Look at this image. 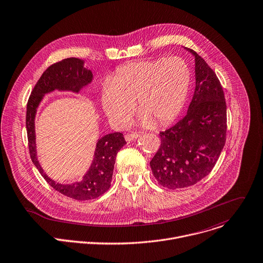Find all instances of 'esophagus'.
Here are the masks:
<instances>
[{"label":"esophagus","mask_w":263,"mask_h":263,"mask_svg":"<svg viewBox=\"0 0 263 263\" xmlns=\"http://www.w3.org/2000/svg\"><path fill=\"white\" fill-rule=\"evenodd\" d=\"M138 136H139V133H138V132H132V133H129V134L125 135V139H126L128 142H130V141L136 139Z\"/></svg>","instance_id":"1"}]
</instances>
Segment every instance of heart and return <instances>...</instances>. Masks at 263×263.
<instances>
[{"label":"heart","instance_id":"heart-1","mask_svg":"<svg viewBox=\"0 0 263 263\" xmlns=\"http://www.w3.org/2000/svg\"><path fill=\"white\" fill-rule=\"evenodd\" d=\"M190 82V69L178 57L130 63L120 67L104 85L102 107L110 120L124 125L135 104L143 125L161 127L183 109Z\"/></svg>","mask_w":263,"mask_h":263}]
</instances>
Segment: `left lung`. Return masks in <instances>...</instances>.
Masks as SVG:
<instances>
[{
    "label": "left lung",
    "mask_w": 263,
    "mask_h": 263,
    "mask_svg": "<svg viewBox=\"0 0 263 263\" xmlns=\"http://www.w3.org/2000/svg\"><path fill=\"white\" fill-rule=\"evenodd\" d=\"M195 91L187 115L160 132L161 145L149 162L158 183L174 190L195 185L213 170L227 130L223 87L214 70L194 50Z\"/></svg>",
    "instance_id": "obj_1"
}]
</instances>
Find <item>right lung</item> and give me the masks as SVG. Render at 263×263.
<instances>
[{"instance_id": "obj_1", "label": "right lung", "mask_w": 263, "mask_h": 263, "mask_svg": "<svg viewBox=\"0 0 263 263\" xmlns=\"http://www.w3.org/2000/svg\"><path fill=\"white\" fill-rule=\"evenodd\" d=\"M80 59L69 58L49 66L41 75L27 104L26 126L29 141V151L34 165L44 180L61 194L76 199L90 200L104 194L109 188L118 152L126 144L122 133L115 132L100 138L97 142L93 163L81 182L63 185L55 183L44 173L39 164L36 153L35 116L43 96L54 90L78 93L93 79V73L83 66Z\"/></svg>"}]
</instances>
